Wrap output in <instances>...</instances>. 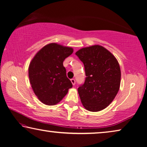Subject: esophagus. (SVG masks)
<instances>
[{"label":"esophagus","instance_id":"1","mask_svg":"<svg viewBox=\"0 0 147 147\" xmlns=\"http://www.w3.org/2000/svg\"><path fill=\"white\" fill-rule=\"evenodd\" d=\"M71 83H72V84H73V86H74V85H75V84H76V81H75V80H74V78H72V79H71Z\"/></svg>","mask_w":147,"mask_h":147}]
</instances>
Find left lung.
Returning <instances> with one entry per match:
<instances>
[{
	"label": "left lung",
	"instance_id": "left-lung-1",
	"mask_svg": "<svg viewBox=\"0 0 147 147\" xmlns=\"http://www.w3.org/2000/svg\"><path fill=\"white\" fill-rule=\"evenodd\" d=\"M83 62L86 72L84 83L78 88L83 106L87 110L98 111L111 104L121 84V69L110 52L100 45L80 49L75 53Z\"/></svg>",
	"mask_w": 147,
	"mask_h": 147
}]
</instances>
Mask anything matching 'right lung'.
I'll return each instance as SVG.
<instances>
[{"mask_svg":"<svg viewBox=\"0 0 147 147\" xmlns=\"http://www.w3.org/2000/svg\"><path fill=\"white\" fill-rule=\"evenodd\" d=\"M73 53L71 47L50 43L38 52L30 63L28 76L32 89L46 105L58 104L73 87L63 65Z\"/></svg>","mask_w":147,"mask_h":147,"instance_id":"add662e5","label":"right lung"}]
</instances>
